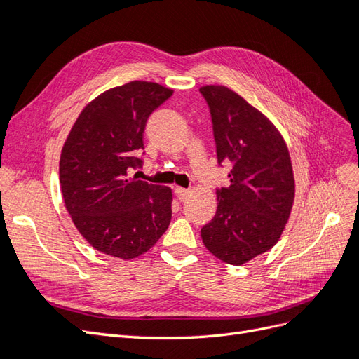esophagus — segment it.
I'll return each mask as SVG.
<instances>
[{
    "instance_id": "1",
    "label": "esophagus",
    "mask_w": 359,
    "mask_h": 359,
    "mask_svg": "<svg viewBox=\"0 0 359 359\" xmlns=\"http://www.w3.org/2000/svg\"><path fill=\"white\" fill-rule=\"evenodd\" d=\"M174 191H176V196H177L179 200H182V202H183V200H185V198L189 196V193H191L189 189H185V188H182V187H176V189H174Z\"/></svg>"
}]
</instances>
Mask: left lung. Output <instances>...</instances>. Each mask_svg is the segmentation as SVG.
<instances>
[{"mask_svg":"<svg viewBox=\"0 0 359 359\" xmlns=\"http://www.w3.org/2000/svg\"><path fill=\"white\" fill-rule=\"evenodd\" d=\"M211 111L217 161L231 162L229 187L202 228L208 251L241 266L277 243L292 211L295 180L289 149L275 125L228 87H200Z\"/></svg>","mask_w":359,"mask_h":359,"instance_id":"8db88e82","label":"left lung"}]
</instances>
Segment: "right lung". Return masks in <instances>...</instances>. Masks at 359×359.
Returning a JSON list of instances; mask_svg holds the SVG:
<instances>
[{
    "label": "right lung",
    "mask_w": 359,
    "mask_h": 359,
    "mask_svg": "<svg viewBox=\"0 0 359 359\" xmlns=\"http://www.w3.org/2000/svg\"><path fill=\"white\" fill-rule=\"evenodd\" d=\"M172 90L133 81L104 91L74 122L61 151L67 211L96 251L131 260L149 251L171 222V188L131 170L142 165L145 125Z\"/></svg>",
    "instance_id": "obj_1"
}]
</instances>
